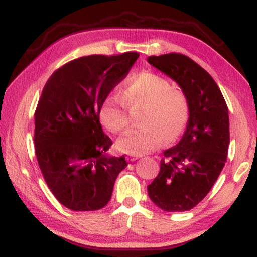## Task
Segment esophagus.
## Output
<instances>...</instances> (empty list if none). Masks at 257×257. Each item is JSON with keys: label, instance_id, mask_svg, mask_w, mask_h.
<instances>
[{"label": "esophagus", "instance_id": "1", "mask_svg": "<svg viewBox=\"0 0 257 257\" xmlns=\"http://www.w3.org/2000/svg\"><path fill=\"white\" fill-rule=\"evenodd\" d=\"M138 158H139V156H137V155H130V156H127V161L134 162V161H137Z\"/></svg>", "mask_w": 257, "mask_h": 257}]
</instances>
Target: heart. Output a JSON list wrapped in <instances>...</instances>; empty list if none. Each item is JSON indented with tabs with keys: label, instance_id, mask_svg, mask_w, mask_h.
<instances>
[{
	"label": "heart",
	"instance_id": "b5f03b06",
	"mask_svg": "<svg viewBox=\"0 0 257 257\" xmlns=\"http://www.w3.org/2000/svg\"><path fill=\"white\" fill-rule=\"evenodd\" d=\"M146 107L138 128L126 132L117 141L118 149L130 155H144L158 149L166 140H174L187 126L190 116L189 99L181 87L153 71H142L130 79L123 93H109L100 106L99 117L112 133L125 131L131 124L130 109Z\"/></svg>",
	"mask_w": 257,
	"mask_h": 257
}]
</instances>
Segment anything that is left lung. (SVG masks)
<instances>
[{"label":"left lung","instance_id":"left-lung-1","mask_svg":"<svg viewBox=\"0 0 257 257\" xmlns=\"http://www.w3.org/2000/svg\"><path fill=\"white\" fill-rule=\"evenodd\" d=\"M148 62L179 84L189 99L187 130L176 146L164 151L149 198L165 212L190 211L217 180L230 144L228 106L213 77L182 53L151 56Z\"/></svg>","mask_w":257,"mask_h":257}]
</instances>
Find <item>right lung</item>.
I'll return each instance as SVG.
<instances>
[{
    "mask_svg": "<svg viewBox=\"0 0 257 257\" xmlns=\"http://www.w3.org/2000/svg\"><path fill=\"white\" fill-rule=\"evenodd\" d=\"M138 57V52H125L74 59L43 87L35 110L37 163L54 197L71 211L104 207L117 175L127 166L125 156L104 155L112 141L102 131L99 110Z\"/></svg>",
    "mask_w": 257,
    "mask_h": 257,
    "instance_id": "1",
    "label": "right lung"
}]
</instances>
